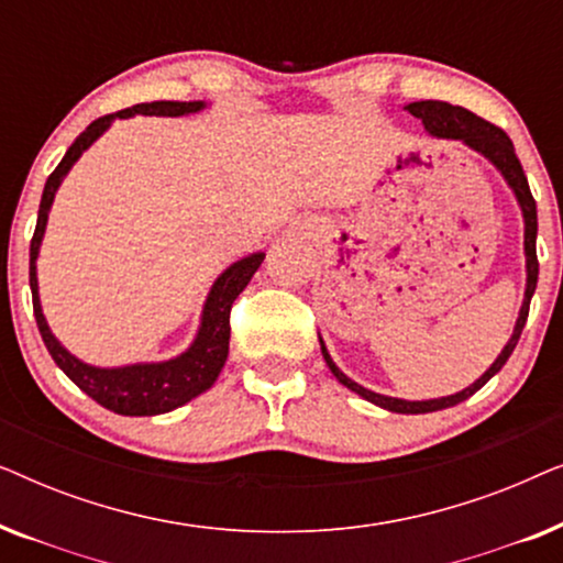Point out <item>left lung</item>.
I'll return each mask as SVG.
<instances>
[{"mask_svg":"<svg viewBox=\"0 0 563 563\" xmlns=\"http://www.w3.org/2000/svg\"><path fill=\"white\" fill-rule=\"evenodd\" d=\"M412 118L422 120V128L430 137H438V141H459L464 143L466 148H472L474 153H479L482 158H487L492 166L497 168L499 176H503L507 187L512 189L515 202L520 207L522 214V253H526V295H522V305L518 312V320H515L512 335L507 338L505 349L499 351V356L492 361V366L484 372L479 379L474 384H468L466 389L456 391V395H445V397H435V399H399V397H389V395H379V391H372L366 387H361L358 382H353L351 376H345L330 353L325 349V341H322L320 333V351L322 358L338 382L343 387H349L351 391H356L358 397H364L366 402H372L382 410L389 412H402V415H426V412H435V410H445V407H453L459 402H464L479 391L484 384H487L492 376H495L499 368L507 364V358L512 356L515 345L520 341L522 328H526L528 320V307L530 299H533L536 284H538V258H536V235H538V212H536V199L530 195L526 172H522L518 156H515V145L510 137H507L505 130H499L492 125V122L476 118L474 112L464 110V107H453L449 102H435V99H422V102H410L405 107Z\"/></svg>","mask_w":563,"mask_h":563,"instance_id":"1","label":"left lung"}]
</instances>
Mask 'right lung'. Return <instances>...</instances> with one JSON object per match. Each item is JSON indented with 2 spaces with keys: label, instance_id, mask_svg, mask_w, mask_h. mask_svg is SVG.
I'll return each mask as SVG.
<instances>
[{
  "label": "right lung",
  "instance_id": "obj_1",
  "mask_svg": "<svg viewBox=\"0 0 563 563\" xmlns=\"http://www.w3.org/2000/svg\"><path fill=\"white\" fill-rule=\"evenodd\" d=\"M205 99H195V102H143L128 110L107 114L91 122L84 133L71 143L66 156L60 158L56 172L48 176L43 189L41 210H37V225L33 243H30V289H33V310L35 322L41 330L43 343L48 353L56 361V366L71 379L76 387L107 407L110 412L130 415V418H151V415L172 412L176 407L191 402V399L202 395L218 382L228 361V345H230V307H233L235 297L249 287L251 276L258 272L264 264V251L249 253V256L238 258L230 264L218 279L212 282L207 299L202 305V314H199V328L191 343L181 353L164 361H137V364H122V366H95L74 356L64 343L53 335L43 314L41 291H37V256H41V245L45 238V228H48V214L53 207V199L58 195V187L71 172L76 161L89 151L107 130L112 128L114 120H128L135 114H148V118H187V114H197L207 110Z\"/></svg>",
  "mask_w": 563,
  "mask_h": 563
}]
</instances>
